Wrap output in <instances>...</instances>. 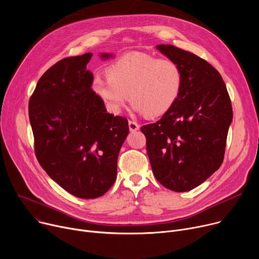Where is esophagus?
I'll list each match as a JSON object with an SVG mask.
<instances>
[{
    "instance_id": "1",
    "label": "esophagus",
    "mask_w": 259,
    "mask_h": 259,
    "mask_svg": "<svg viewBox=\"0 0 259 259\" xmlns=\"http://www.w3.org/2000/svg\"><path fill=\"white\" fill-rule=\"evenodd\" d=\"M128 125H129V130H130L131 132H135V131H138V130L140 129V126H139L138 122H135V121H133V120H129Z\"/></svg>"
}]
</instances>
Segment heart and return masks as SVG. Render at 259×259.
<instances>
[{"mask_svg": "<svg viewBox=\"0 0 259 259\" xmlns=\"http://www.w3.org/2000/svg\"><path fill=\"white\" fill-rule=\"evenodd\" d=\"M107 77L95 76L92 89L113 114L130 99L133 109L148 117L167 113L178 101L183 85L181 68L169 59L133 52L120 57L107 70Z\"/></svg>", "mask_w": 259, "mask_h": 259, "instance_id": "b5f03b06", "label": "heart"}]
</instances>
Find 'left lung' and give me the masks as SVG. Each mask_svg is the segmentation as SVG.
<instances>
[{"instance_id":"left-lung-1","label":"left lung","mask_w":259,"mask_h":259,"mask_svg":"<svg viewBox=\"0 0 259 259\" xmlns=\"http://www.w3.org/2000/svg\"><path fill=\"white\" fill-rule=\"evenodd\" d=\"M179 65L183 85L178 101L154 124L141 128L155 179L186 192L221 167L232 105L222 75L207 61L172 45H157Z\"/></svg>"}]
</instances>
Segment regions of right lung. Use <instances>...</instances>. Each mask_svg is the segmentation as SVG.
<instances>
[{
  "instance_id": "1",
  "label": "right lung",
  "mask_w": 259,
  "mask_h": 259,
  "mask_svg": "<svg viewBox=\"0 0 259 259\" xmlns=\"http://www.w3.org/2000/svg\"><path fill=\"white\" fill-rule=\"evenodd\" d=\"M91 57L88 52L50 67L28 105L39 165L67 192L86 199L104 195L114 184L117 156L129 133L127 118L107 113L91 89Z\"/></svg>"
}]
</instances>
